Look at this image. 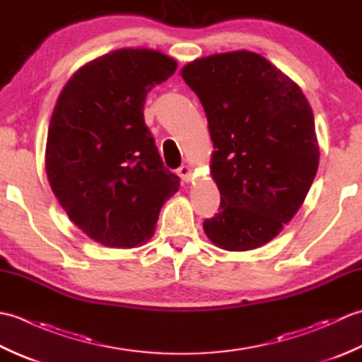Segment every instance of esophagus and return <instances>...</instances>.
<instances>
[{
    "label": "esophagus",
    "instance_id": "obj_1",
    "mask_svg": "<svg viewBox=\"0 0 362 362\" xmlns=\"http://www.w3.org/2000/svg\"><path fill=\"white\" fill-rule=\"evenodd\" d=\"M177 174L182 177L183 182H191V179H193V168L183 165L177 169Z\"/></svg>",
    "mask_w": 362,
    "mask_h": 362
}]
</instances>
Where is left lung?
Here are the masks:
<instances>
[{
	"label": "left lung",
	"instance_id": "left-lung-1",
	"mask_svg": "<svg viewBox=\"0 0 362 362\" xmlns=\"http://www.w3.org/2000/svg\"><path fill=\"white\" fill-rule=\"evenodd\" d=\"M201 99L213 141L219 211L209 240L232 252L257 249L302 206L319 166L313 110L302 88L250 51L213 54L182 68Z\"/></svg>",
	"mask_w": 362,
	"mask_h": 362
}]
</instances>
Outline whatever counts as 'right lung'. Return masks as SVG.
I'll use <instances>...</instances> for the list:
<instances>
[{
    "label": "right lung",
    "mask_w": 362,
    "mask_h": 362,
    "mask_svg": "<svg viewBox=\"0 0 362 362\" xmlns=\"http://www.w3.org/2000/svg\"><path fill=\"white\" fill-rule=\"evenodd\" d=\"M175 68L160 51H112L79 68L54 107L45 152L51 189L74 224L107 247L144 244L179 191L143 115L146 96Z\"/></svg>",
    "instance_id": "1"
}]
</instances>
